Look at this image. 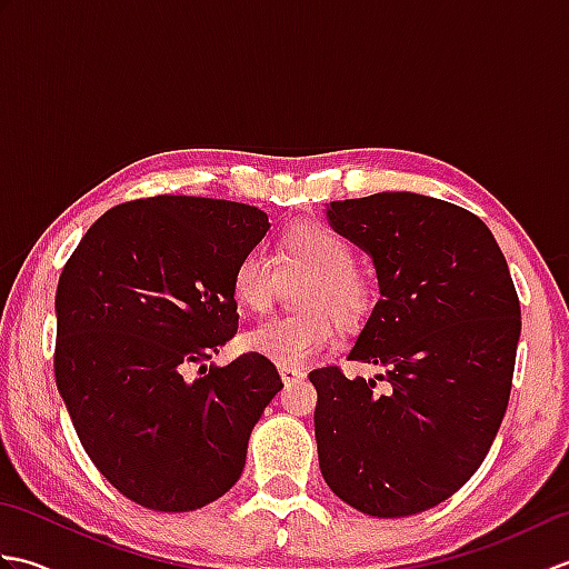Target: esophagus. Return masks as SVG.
<instances>
[{
	"mask_svg": "<svg viewBox=\"0 0 569 569\" xmlns=\"http://www.w3.org/2000/svg\"><path fill=\"white\" fill-rule=\"evenodd\" d=\"M281 379H283V383L303 381L306 379V371L298 369V367H281Z\"/></svg>",
	"mask_w": 569,
	"mask_h": 569,
	"instance_id": "esophagus-1",
	"label": "esophagus"
}]
</instances>
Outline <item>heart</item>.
I'll use <instances>...</instances> for the list:
<instances>
[{"label":"heart","mask_w":569,"mask_h":569,"mask_svg":"<svg viewBox=\"0 0 569 569\" xmlns=\"http://www.w3.org/2000/svg\"><path fill=\"white\" fill-rule=\"evenodd\" d=\"M278 263L312 276L300 293V308L306 310L261 320L244 335V347L278 367H303L332 340L330 312L345 325L359 322L371 308V288L357 273V249L325 222H300L288 229L278 244ZM276 278L278 269L269 253L261 247L247 249L232 271L237 303L263 310Z\"/></svg>","instance_id":"b5f03b06"}]
</instances>
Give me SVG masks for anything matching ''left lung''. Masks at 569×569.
Segmentation results:
<instances>
[{
	"label": "left lung",
	"mask_w": 569,
	"mask_h": 569,
	"mask_svg": "<svg viewBox=\"0 0 569 569\" xmlns=\"http://www.w3.org/2000/svg\"><path fill=\"white\" fill-rule=\"evenodd\" d=\"M332 229L365 249L379 303L349 359L386 367L389 389L310 371L328 487L357 511L401 518L467 485L509 406L521 303L477 214L418 192L330 202Z\"/></svg>",
	"instance_id": "left-lung-1"
}]
</instances>
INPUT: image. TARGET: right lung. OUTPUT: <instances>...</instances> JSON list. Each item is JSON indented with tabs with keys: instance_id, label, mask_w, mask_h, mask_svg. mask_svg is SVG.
Here are the masks:
<instances>
[{
	"instance_id": "right-lung-1",
	"label": "right lung",
	"mask_w": 569,
	"mask_h": 569,
	"mask_svg": "<svg viewBox=\"0 0 569 569\" xmlns=\"http://www.w3.org/2000/svg\"><path fill=\"white\" fill-rule=\"evenodd\" d=\"M269 227L244 202L131 200L84 232L60 273L58 391L94 467L143 509L196 511L232 489L283 389L257 352L204 365L237 332L234 263Z\"/></svg>"
}]
</instances>
